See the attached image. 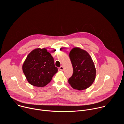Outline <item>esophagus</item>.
<instances>
[{"label": "esophagus", "instance_id": "esophagus-1", "mask_svg": "<svg viewBox=\"0 0 124 124\" xmlns=\"http://www.w3.org/2000/svg\"><path fill=\"white\" fill-rule=\"evenodd\" d=\"M59 70H64V67L63 66H60L59 68Z\"/></svg>", "mask_w": 124, "mask_h": 124}]
</instances>
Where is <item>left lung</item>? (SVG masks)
I'll return each instance as SVG.
<instances>
[{"instance_id": "8db88e82", "label": "left lung", "mask_w": 124, "mask_h": 124, "mask_svg": "<svg viewBox=\"0 0 124 124\" xmlns=\"http://www.w3.org/2000/svg\"><path fill=\"white\" fill-rule=\"evenodd\" d=\"M69 57L73 68V74L69 80L74 89L83 90L94 82L96 74L94 63L88 53L79 47H74L70 52Z\"/></svg>"}]
</instances>
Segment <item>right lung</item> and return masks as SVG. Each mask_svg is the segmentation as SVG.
I'll list each match as a JSON object with an SVG mask.
<instances>
[{"instance_id": "1", "label": "right lung", "mask_w": 124, "mask_h": 124, "mask_svg": "<svg viewBox=\"0 0 124 124\" xmlns=\"http://www.w3.org/2000/svg\"><path fill=\"white\" fill-rule=\"evenodd\" d=\"M23 70L30 84L42 87L50 82L58 69L47 49L37 48L27 55L23 65Z\"/></svg>"}]
</instances>
